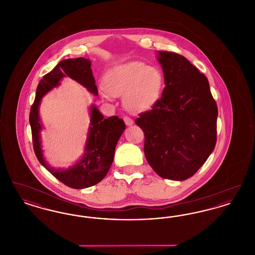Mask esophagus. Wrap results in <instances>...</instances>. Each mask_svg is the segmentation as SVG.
<instances>
[{"instance_id":"34e87169","label":"esophagus","mask_w":255,"mask_h":255,"mask_svg":"<svg viewBox=\"0 0 255 255\" xmlns=\"http://www.w3.org/2000/svg\"><path fill=\"white\" fill-rule=\"evenodd\" d=\"M123 120H124V122H125V124H126V125H128V126L133 125V120H132L131 118H129V117H127V116H125V117L123 118Z\"/></svg>"}]
</instances>
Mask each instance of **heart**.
<instances>
[{"label":"heart","instance_id":"obj_1","mask_svg":"<svg viewBox=\"0 0 255 255\" xmlns=\"http://www.w3.org/2000/svg\"><path fill=\"white\" fill-rule=\"evenodd\" d=\"M162 84V75L157 68L142 62H128L111 69L105 83H100L98 89L106 100L123 95L122 102L126 109L140 112L157 102Z\"/></svg>","mask_w":255,"mask_h":255}]
</instances>
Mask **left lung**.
<instances>
[{
  "label": "left lung",
  "mask_w": 255,
  "mask_h": 255,
  "mask_svg": "<svg viewBox=\"0 0 255 255\" xmlns=\"http://www.w3.org/2000/svg\"><path fill=\"white\" fill-rule=\"evenodd\" d=\"M158 53L165 88L134 122L144 133L150 166L161 178L184 181L215 148L218 108L204 73L176 52Z\"/></svg>",
  "instance_id": "left-lung-1"
}]
</instances>
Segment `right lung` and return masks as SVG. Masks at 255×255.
Segmentation results:
<instances>
[{"label": "right lung", "instance_id": "add662e5", "mask_svg": "<svg viewBox=\"0 0 255 255\" xmlns=\"http://www.w3.org/2000/svg\"><path fill=\"white\" fill-rule=\"evenodd\" d=\"M69 76L97 96V87L91 69V61L83 57L66 59L59 62L55 68L43 76L37 86L36 96L30 108L29 123L31 127L32 143L39 162L57 180L69 187L82 189L101 182L107 175L113 163L115 149L123 131L125 123L117 116L104 119L96 106L91 107V125L86 141L83 158L68 169L50 167L43 157L41 149L40 131L42 124L39 119L41 98L54 87L59 85L61 79Z\"/></svg>", "mask_w": 255, "mask_h": 255}]
</instances>
